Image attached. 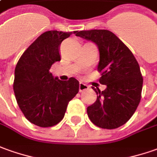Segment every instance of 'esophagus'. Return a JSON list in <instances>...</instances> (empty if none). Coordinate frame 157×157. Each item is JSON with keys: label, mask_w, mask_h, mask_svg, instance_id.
Segmentation results:
<instances>
[{"label": "esophagus", "mask_w": 157, "mask_h": 157, "mask_svg": "<svg viewBox=\"0 0 157 157\" xmlns=\"http://www.w3.org/2000/svg\"><path fill=\"white\" fill-rule=\"evenodd\" d=\"M86 90H89V85H85L84 83L80 82V83H79V91L82 92V91Z\"/></svg>", "instance_id": "34e87169"}]
</instances>
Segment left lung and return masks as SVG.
Listing matches in <instances>:
<instances>
[{
	"instance_id": "8db88e82",
	"label": "left lung",
	"mask_w": 157,
	"mask_h": 157,
	"mask_svg": "<svg viewBox=\"0 0 157 157\" xmlns=\"http://www.w3.org/2000/svg\"><path fill=\"white\" fill-rule=\"evenodd\" d=\"M76 36L98 46L100 60L97 71L101 75L99 82L107 86L103 91L92 87L97 98L87 108L90 120L104 129L123 126L141 100L143 77L138 61L126 44L110 31H81Z\"/></svg>"
}]
</instances>
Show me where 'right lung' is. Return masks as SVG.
I'll use <instances>...</instances> for the list:
<instances>
[{
    "label": "right lung",
    "instance_id": "add662e5",
    "mask_svg": "<svg viewBox=\"0 0 157 157\" xmlns=\"http://www.w3.org/2000/svg\"><path fill=\"white\" fill-rule=\"evenodd\" d=\"M78 31H48L23 53L16 65L13 90L17 103L29 121L40 127L56 126L64 118L69 101L76 96L79 82L60 80L49 72L60 61L61 42Z\"/></svg>",
    "mask_w": 157,
    "mask_h": 157
}]
</instances>
